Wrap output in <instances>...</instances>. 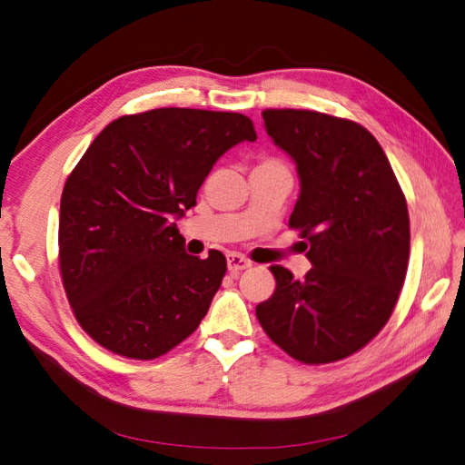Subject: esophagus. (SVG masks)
Listing matches in <instances>:
<instances>
[{
  "mask_svg": "<svg viewBox=\"0 0 465 465\" xmlns=\"http://www.w3.org/2000/svg\"><path fill=\"white\" fill-rule=\"evenodd\" d=\"M252 268V262L248 258H243L240 253H230L227 255V270H230L232 275H238L240 272Z\"/></svg>",
  "mask_w": 465,
  "mask_h": 465,
  "instance_id": "1",
  "label": "esophagus"
}]
</instances>
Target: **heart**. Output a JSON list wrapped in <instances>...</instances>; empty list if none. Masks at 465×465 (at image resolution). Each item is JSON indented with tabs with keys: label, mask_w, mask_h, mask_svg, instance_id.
Instances as JSON below:
<instances>
[{
	"label": "heart",
	"mask_w": 465,
	"mask_h": 465,
	"mask_svg": "<svg viewBox=\"0 0 465 465\" xmlns=\"http://www.w3.org/2000/svg\"><path fill=\"white\" fill-rule=\"evenodd\" d=\"M258 167H283V170H288V165H285L280 157H273V155H263Z\"/></svg>",
	"instance_id": "b5f03b06"
}]
</instances>
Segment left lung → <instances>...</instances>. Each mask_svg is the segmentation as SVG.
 Here are the masks:
<instances>
[{
    "label": "left lung",
    "instance_id": "obj_1",
    "mask_svg": "<svg viewBox=\"0 0 465 465\" xmlns=\"http://www.w3.org/2000/svg\"><path fill=\"white\" fill-rule=\"evenodd\" d=\"M268 135L298 165L290 227L313 268L272 265L275 292L255 308L270 340L302 363L348 358L388 323L406 280V195L363 125L312 110H263Z\"/></svg>",
    "mask_w": 465,
    "mask_h": 465
}]
</instances>
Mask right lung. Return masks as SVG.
I'll use <instances>...</instances> for the list:
<instances>
[{
	"label": "right lung",
	"mask_w": 465,
	"mask_h": 465,
	"mask_svg": "<svg viewBox=\"0 0 465 465\" xmlns=\"http://www.w3.org/2000/svg\"><path fill=\"white\" fill-rule=\"evenodd\" d=\"M255 137L248 115L160 107L117 117L87 147L59 203V273L102 348L155 360L197 330L227 262L217 250L185 253L173 220L213 163Z\"/></svg>",
	"instance_id": "1"
}]
</instances>
